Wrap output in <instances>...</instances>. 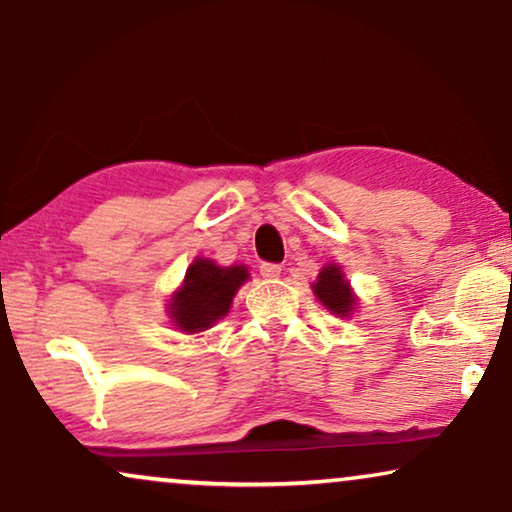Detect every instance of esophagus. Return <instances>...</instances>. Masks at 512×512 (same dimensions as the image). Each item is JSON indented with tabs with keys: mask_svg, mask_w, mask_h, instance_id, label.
I'll list each match as a JSON object with an SVG mask.
<instances>
[{
	"mask_svg": "<svg viewBox=\"0 0 512 512\" xmlns=\"http://www.w3.org/2000/svg\"><path fill=\"white\" fill-rule=\"evenodd\" d=\"M260 274H262V278H267V281H276V278L281 276V264L264 262L260 267Z\"/></svg>",
	"mask_w": 512,
	"mask_h": 512,
	"instance_id": "obj_1",
	"label": "esophagus"
}]
</instances>
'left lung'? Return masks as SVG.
Instances as JSON below:
<instances>
[{
    "label": "left lung",
    "instance_id": "obj_1",
    "mask_svg": "<svg viewBox=\"0 0 512 512\" xmlns=\"http://www.w3.org/2000/svg\"><path fill=\"white\" fill-rule=\"evenodd\" d=\"M313 295L318 297V302L330 309L335 316L346 318L351 316L353 306H356V295L351 292V285L346 281L342 269L337 264H327L318 274V281L311 285Z\"/></svg>",
    "mask_w": 512,
    "mask_h": 512
}]
</instances>
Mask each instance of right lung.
<instances>
[{"label":"right lung","instance_id":"obj_1","mask_svg":"<svg viewBox=\"0 0 512 512\" xmlns=\"http://www.w3.org/2000/svg\"><path fill=\"white\" fill-rule=\"evenodd\" d=\"M250 274L243 264L217 267L213 260L199 257L189 264L185 283L168 304V316L177 330L196 335L229 313L236 290L248 281Z\"/></svg>","mask_w":512,"mask_h":512}]
</instances>
